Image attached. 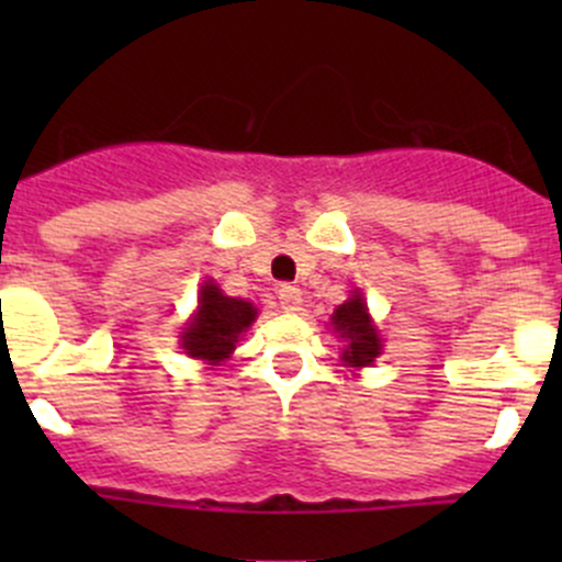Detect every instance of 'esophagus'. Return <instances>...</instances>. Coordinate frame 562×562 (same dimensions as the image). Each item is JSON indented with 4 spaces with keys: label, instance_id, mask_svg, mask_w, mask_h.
Listing matches in <instances>:
<instances>
[{
    "label": "esophagus",
    "instance_id": "obj_1",
    "mask_svg": "<svg viewBox=\"0 0 562 562\" xmlns=\"http://www.w3.org/2000/svg\"><path fill=\"white\" fill-rule=\"evenodd\" d=\"M277 299H280V307L285 310V313H299V310H302V291H299L296 285H282L280 291H277Z\"/></svg>",
    "mask_w": 562,
    "mask_h": 562
}]
</instances>
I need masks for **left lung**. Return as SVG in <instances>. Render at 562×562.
Returning a JSON list of instances; mask_svg holds the SVG:
<instances>
[{"label": "left lung", "instance_id": "obj_1", "mask_svg": "<svg viewBox=\"0 0 562 562\" xmlns=\"http://www.w3.org/2000/svg\"><path fill=\"white\" fill-rule=\"evenodd\" d=\"M331 323L339 331V337H345V342H348L342 350V359L350 367H367L378 359L381 339H378V331L372 328L370 315H367L364 299L353 296L345 304H339Z\"/></svg>", "mask_w": 562, "mask_h": 562}]
</instances>
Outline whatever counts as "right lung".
<instances>
[{"label": "right lung", "instance_id": "obj_1", "mask_svg": "<svg viewBox=\"0 0 562 562\" xmlns=\"http://www.w3.org/2000/svg\"><path fill=\"white\" fill-rule=\"evenodd\" d=\"M255 307L241 299H231L220 293L214 282H206L201 288L198 299V313L187 326L181 345L192 359L217 361L228 359L231 350L239 342V334L255 321Z\"/></svg>", "mask_w": 562, "mask_h": 562}]
</instances>
